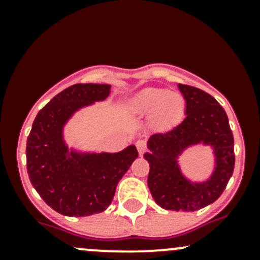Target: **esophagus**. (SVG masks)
<instances>
[{"mask_svg":"<svg viewBox=\"0 0 260 260\" xmlns=\"http://www.w3.org/2000/svg\"><path fill=\"white\" fill-rule=\"evenodd\" d=\"M136 146H137L138 153H140V154L145 153L146 149H147V145H146L145 141H143V140H138L137 143H136Z\"/></svg>","mask_w":260,"mask_h":260,"instance_id":"esophagus-1","label":"esophagus"}]
</instances>
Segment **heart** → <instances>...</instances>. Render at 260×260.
Instances as JSON below:
<instances>
[{"mask_svg":"<svg viewBox=\"0 0 260 260\" xmlns=\"http://www.w3.org/2000/svg\"><path fill=\"white\" fill-rule=\"evenodd\" d=\"M138 114H151L152 122L162 128L177 124L185 112V101L180 94L165 89H147L133 103Z\"/></svg>","mask_w":260,"mask_h":260,"instance_id":"1","label":"heart"}]
</instances>
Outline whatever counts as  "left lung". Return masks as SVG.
<instances>
[{"label": "left lung", "mask_w": 260, "mask_h": 260, "mask_svg": "<svg viewBox=\"0 0 260 260\" xmlns=\"http://www.w3.org/2000/svg\"><path fill=\"white\" fill-rule=\"evenodd\" d=\"M186 101V117L179 125L149 137L148 188L162 209L196 211L216 201L226 187L235 165L234 137L219 102L201 89L179 84ZM212 145L215 170L205 183H191L182 175L177 158L192 144Z\"/></svg>", "instance_id": "left-lung-1"}]
</instances>
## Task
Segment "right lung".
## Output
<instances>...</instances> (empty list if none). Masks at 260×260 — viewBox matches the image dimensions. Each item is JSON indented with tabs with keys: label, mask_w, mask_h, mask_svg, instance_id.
Returning <instances> with one entry per match:
<instances>
[{
	"label": "right lung",
	"mask_w": 260,
	"mask_h": 260,
	"mask_svg": "<svg viewBox=\"0 0 260 260\" xmlns=\"http://www.w3.org/2000/svg\"><path fill=\"white\" fill-rule=\"evenodd\" d=\"M109 93L107 84H75L55 95L34 120L26 143L28 179L59 214L78 217L106 210L119 180L138 157L133 145L117 153H79L65 145L62 128L68 119Z\"/></svg>",
	"instance_id": "right-lung-1"
}]
</instances>
